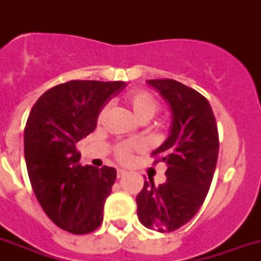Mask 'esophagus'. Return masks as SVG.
<instances>
[{"instance_id": "34e87169", "label": "esophagus", "mask_w": 261, "mask_h": 261, "mask_svg": "<svg viewBox=\"0 0 261 261\" xmlns=\"http://www.w3.org/2000/svg\"><path fill=\"white\" fill-rule=\"evenodd\" d=\"M126 174V171L124 169H122V168H119L118 169V177H123Z\"/></svg>"}]
</instances>
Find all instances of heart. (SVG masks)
Instances as JSON below:
<instances>
[{"mask_svg":"<svg viewBox=\"0 0 261 261\" xmlns=\"http://www.w3.org/2000/svg\"><path fill=\"white\" fill-rule=\"evenodd\" d=\"M126 102L133 111V115L139 122H147L150 120L154 114L159 110V102L150 93H147L145 90H133L126 96ZM139 147L138 142H127L122 143L116 147V155L119 160L127 161L130 159V154L133 150H137Z\"/></svg>","mask_w":261,"mask_h":261,"instance_id":"obj_1","label":"heart"}]
</instances>
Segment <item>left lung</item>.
Listing matches in <instances>:
<instances>
[{
    "mask_svg": "<svg viewBox=\"0 0 261 261\" xmlns=\"http://www.w3.org/2000/svg\"><path fill=\"white\" fill-rule=\"evenodd\" d=\"M146 84L171 110L168 138L151 155L167 165V181H146L137 195L139 222L151 230L173 231L192 219L204 202L218 159V130L210 102L174 80Z\"/></svg>",
    "mask_w": 261,
    "mask_h": 261,
    "instance_id": "left-lung-1",
    "label": "left lung"
}]
</instances>
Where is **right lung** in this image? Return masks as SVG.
I'll list each match as a JSON object with an SVG mask.
<instances>
[{
    "instance_id": "right-lung-1",
    "label": "right lung",
    "mask_w": 261,
    "mask_h": 261,
    "mask_svg": "<svg viewBox=\"0 0 261 261\" xmlns=\"http://www.w3.org/2000/svg\"><path fill=\"white\" fill-rule=\"evenodd\" d=\"M126 83L69 81L38 98L24 130V155L31 186L53 222L73 234H87L102 222L116 169L83 167L75 143L97 126V118Z\"/></svg>"
}]
</instances>
